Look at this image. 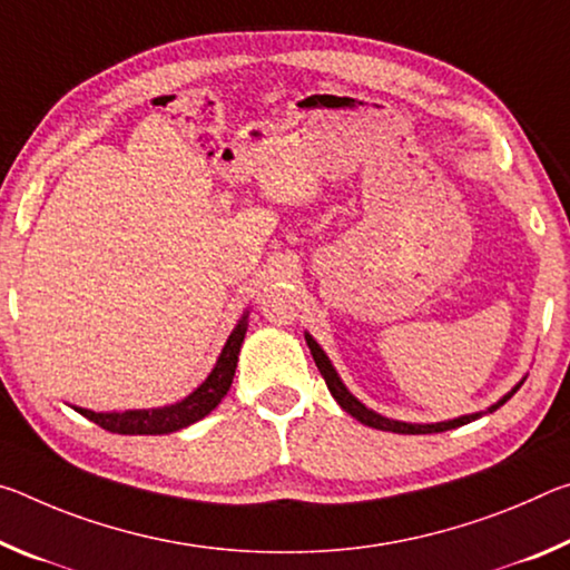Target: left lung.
<instances>
[{
    "mask_svg": "<svg viewBox=\"0 0 570 570\" xmlns=\"http://www.w3.org/2000/svg\"><path fill=\"white\" fill-rule=\"evenodd\" d=\"M305 341H307V348H311V353H313L315 366H318L321 376L325 379V386H328L333 399L343 406V412H348L351 416H356L361 424L373 426V429H384V432H396V434H432V432H446V429L470 424V422H474V419L480 416V414H470V416H460V419H452V422H440V424H406V422H394V419H386V416H381V414H373L371 409L363 406L361 401L353 396L346 386H343V381L338 379V373H335L328 356H325L318 343H315L311 335H305ZM510 396L512 394H508L505 399L498 401V404L492 406L490 412H495V409L505 404Z\"/></svg>",
    "mask_w": 570,
    "mask_h": 570,
    "instance_id": "1",
    "label": "left lung"
}]
</instances>
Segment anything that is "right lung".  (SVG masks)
<instances>
[{
	"instance_id": "1",
	"label": "right lung",
	"mask_w": 570,
	"mask_h": 570,
	"mask_svg": "<svg viewBox=\"0 0 570 570\" xmlns=\"http://www.w3.org/2000/svg\"><path fill=\"white\" fill-rule=\"evenodd\" d=\"M245 333H247V315L237 323V328L232 331L227 343H224L217 366H214L207 381H204V384L194 391V394L179 401V404L151 409V412H124V414H96V412H88V409H78V406L75 409H78V412L86 419H90V422H96L98 426L106 429V432H114V434L179 432V429L189 426L207 416L212 409L217 406L224 396H227L232 379H235L237 356H239L242 341H245Z\"/></svg>"
}]
</instances>
